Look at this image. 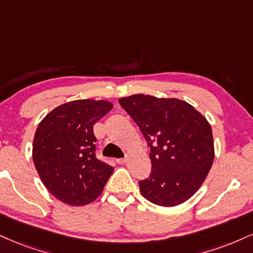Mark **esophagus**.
Returning a JSON list of instances; mask_svg holds the SVG:
<instances>
[{"label": "esophagus", "instance_id": "obj_1", "mask_svg": "<svg viewBox=\"0 0 253 253\" xmlns=\"http://www.w3.org/2000/svg\"><path fill=\"white\" fill-rule=\"evenodd\" d=\"M126 161H127L126 157V158H118V160H116V163L117 164H124V163H126Z\"/></svg>", "mask_w": 253, "mask_h": 253}]
</instances>
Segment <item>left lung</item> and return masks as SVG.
Returning a JSON list of instances; mask_svg holds the SVG:
<instances>
[{
    "instance_id": "left-lung-1",
    "label": "left lung",
    "mask_w": 253,
    "mask_h": 253,
    "mask_svg": "<svg viewBox=\"0 0 253 253\" xmlns=\"http://www.w3.org/2000/svg\"><path fill=\"white\" fill-rule=\"evenodd\" d=\"M118 102L150 146L151 173L139 182L143 197L167 208L191 198L214 160L212 129L207 118L178 98L136 93Z\"/></svg>"
}]
</instances>
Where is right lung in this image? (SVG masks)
Listing matches in <instances>:
<instances>
[{"mask_svg": "<svg viewBox=\"0 0 253 253\" xmlns=\"http://www.w3.org/2000/svg\"><path fill=\"white\" fill-rule=\"evenodd\" d=\"M112 108L104 99H77L58 105L37 126L34 164L48 191L65 204L93 202L114 172V168L96 158L92 130Z\"/></svg>", "mask_w": 253, "mask_h": 253, "instance_id": "right-lung-1", "label": "right lung"}]
</instances>
